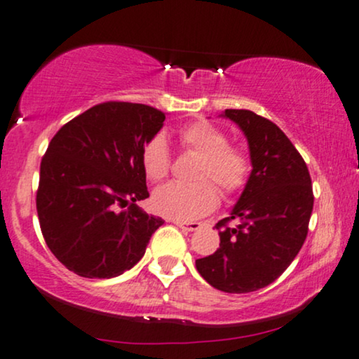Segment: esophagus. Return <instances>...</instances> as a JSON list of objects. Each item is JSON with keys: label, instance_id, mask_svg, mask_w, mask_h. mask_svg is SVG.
Masks as SVG:
<instances>
[{"label": "esophagus", "instance_id": "1", "mask_svg": "<svg viewBox=\"0 0 359 359\" xmlns=\"http://www.w3.org/2000/svg\"><path fill=\"white\" fill-rule=\"evenodd\" d=\"M174 224L180 229L185 230V232H195V230L201 229V224L198 222H182V220H175Z\"/></svg>", "mask_w": 359, "mask_h": 359}]
</instances>
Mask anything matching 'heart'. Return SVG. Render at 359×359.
Returning <instances> with one entry per match:
<instances>
[{
	"label": "heart",
	"mask_w": 359,
	"mask_h": 359,
	"mask_svg": "<svg viewBox=\"0 0 359 359\" xmlns=\"http://www.w3.org/2000/svg\"><path fill=\"white\" fill-rule=\"evenodd\" d=\"M180 140L189 151L202 157L195 172V179L201 182L161 185L152 194V207L169 219L194 220L212 212L219 203V192L212 182L224 194L238 192L247 184L252 164L248 154L240 147L229 146V135L210 122L198 121L185 126L180 130ZM142 167L151 180L164 179L169 172L170 154L162 134L154 135L144 147Z\"/></svg>",
	"instance_id": "obj_1"
}]
</instances>
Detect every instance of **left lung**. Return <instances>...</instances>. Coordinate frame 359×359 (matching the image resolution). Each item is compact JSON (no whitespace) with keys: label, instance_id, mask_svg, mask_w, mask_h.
<instances>
[{"label":"left lung","instance_id":"8db88e82","mask_svg":"<svg viewBox=\"0 0 359 359\" xmlns=\"http://www.w3.org/2000/svg\"><path fill=\"white\" fill-rule=\"evenodd\" d=\"M220 116L243 133L252 172L230 215L217 224L220 247L195 266L220 292L250 293L278 278L300 252L313 210L311 179L273 122L247 109H225Z\"/></svg>","mask_w":359,"mask_h":359}]
</instances>
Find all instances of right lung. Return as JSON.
I'll list each match as a JSON object with an SVG mask.
<instances>
[{
    "instance_id": "right-lung-1",
    "label": "right lung",
    "mask_w": 359,
    "mask_h": 359,
    "mask_svg": "<svg viewBox=\"0 0 359 359\" xmlns=\"http://www.w3.org/2000/svg\"><path fill=\"white\" fill-rule=\"evenodd\" d=\"M164 121V112L144 104L102 102L51 139L36 208L49 250L67 270L114 278L144 257L164 220L137 205L149 197L142 151Z\"/></svg>"
}]
</instances>
